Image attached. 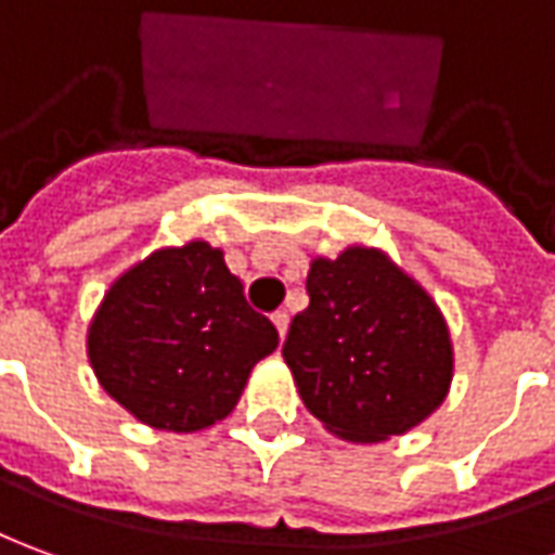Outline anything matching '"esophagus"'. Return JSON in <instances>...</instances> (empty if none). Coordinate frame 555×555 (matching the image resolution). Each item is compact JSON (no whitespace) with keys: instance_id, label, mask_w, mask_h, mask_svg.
<instances>
[{"instance_id":"esophagus-1","label":"esophagus","mask_w":555,"mask_h":555,"mask_svg":"<svg viewBox=\"0 0 555 555\" xmlns=\"http://www.w3.org/2000/svg\"><path fill=\"white\" fill-rule=\"evenodd\" d=\"M271 323L278 326V335H281V341H284L286 328H289V314H286V311H274V314H271Z\"/></svg>"}]
</instances>
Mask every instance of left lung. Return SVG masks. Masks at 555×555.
Segmentation results:
<instances>
[{
  "label": "left lung",
  "instance_id": "left-lung-1",
  "mask_svg": "<svg viewBox=\"0 0 555 555\" xmlns=\"http://www.w3.org/2000/svg\"><path fill=\"white\" fill-rule=\"evenodd\" d=\"M311 305L293 317L284 359L305 408L332 435L377 444L447 399L453 344L441 308L377 247L317 256Z\"/></svg>",
  "mask_w": 555,
  "mask_h": 555
}]
</instances>
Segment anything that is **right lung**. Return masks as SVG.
Returning a JSON list of instances; mask_svg holds the SVG:
<instances>
[{
  "label": "right lung",
  "instance_id": "add662e5",
  "mask_svg": "<svg viewBox=\"0 0 555 555\" xmlns=\"http://www.w3.org/2000/svg\"><path fill=\"white\" fill-rule=\"evenodd\" d=\"M278 328L208 241L163 247L124 271L87 328L102 389L144 426L198 431L232 414Z\"/></svg>",
  "mask_w": 555,
  "mask_h": 555
}]
</instances>
